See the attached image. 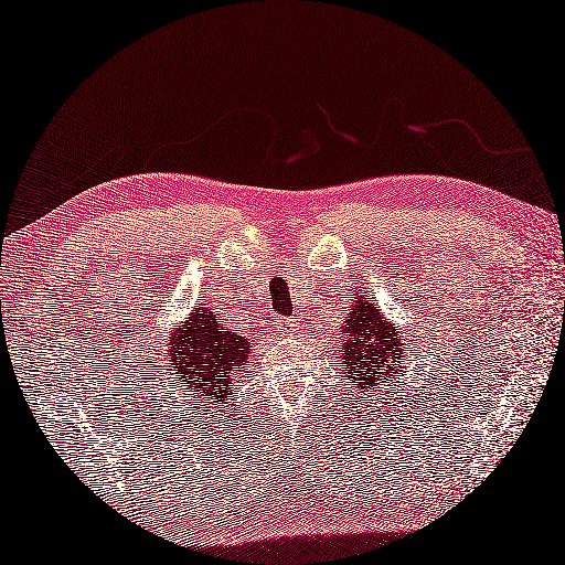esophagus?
Here are the masks:
<instances>
[{"label":"esophagus","mask_w":565,"mask_h":565,"mask_svg":"<svg viewBox=\"0 0 565 565\" xmlns=\"http://www.w3.org/2000/svg\"><path fill=\"white\" fill-rule=\"evenodd\" d=\"M279 331H281L284 335H296V333L301 331L299 318H281V321H279Z\"/></svg>","instance_id":"esophagus-1"}]
</instances>
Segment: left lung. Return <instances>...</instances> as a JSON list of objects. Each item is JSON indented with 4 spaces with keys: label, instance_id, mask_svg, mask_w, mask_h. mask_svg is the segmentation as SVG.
<instances>
[{
    "label": "left lung",
    "instance_id": "8db88e82",
    "mask_svg": "<svg viewBox=\"0 0 565 565\" xmlns=\"http://www.w3.org/2000/svg\"><path fill=\"white\" fill-rule=\"evenodd\" d=\"M341 365L345 381L361 385V393L373 397L375 385H385L390 375L405 365V338L399 326L385 318L381 306L371 303L365 294H351L345 321L338 331Z\"/></svg>",
    "mask_w": 565,
    "mask_h": 565
}]
</instances>
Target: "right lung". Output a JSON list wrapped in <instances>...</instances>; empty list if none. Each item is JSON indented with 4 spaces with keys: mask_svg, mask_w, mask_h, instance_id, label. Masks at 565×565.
Wrapping results in <instances>:
<instances>
[{
    "mask_svg": "<svg viewBox=\"0 0 565 565\" xmlns=\"http://www.w3.org/2000/svg\"><path fill=\"white\" fill-rule=\"evenodd\" d=\"M166 341L168 371L175 375L182 395L207 397L217 405L230 403L232 385L249 363L252 343L247 335L230 331L207 306H194Z\"/></svg>",
    "mask_w": 565,
    "mask_h": 565,
    "instance_id": "right-lung-1",
    "label": "right lung"
}]
</instances>
